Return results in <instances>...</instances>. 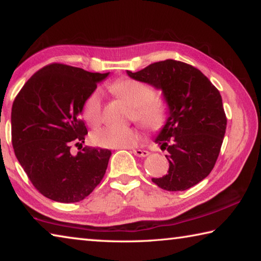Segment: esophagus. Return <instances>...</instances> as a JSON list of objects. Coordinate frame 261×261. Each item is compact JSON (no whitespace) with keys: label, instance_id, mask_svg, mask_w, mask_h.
Masks as SVG:
<instances>
[{"label":"esophagus","instance_id":"esophagus-1","mask_svg":"<svg viewBox=\"0 0 261 261\" xmlns=\"http://www.w3.org/2000/svg\"><path fill=\"white\" fill-rule=\"evenodd\" d=\"M132 153L139 158H145V156L149 155V152L145 151V149H132Z\"/></svg>","mask_w":261,"mask_h":261}]
</instances>
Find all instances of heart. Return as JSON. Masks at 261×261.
<instances>
[{"label": "heart", "instance_id": "obj_1", "mask_svg": "<svg viewBox=\"0 0 261 261\" xmlns=\"http://www.w3.org/2000/svg\"><path fill=\"white\" fill-rule=\"evenodd\" d=\"M110 91L131 107V117L147 129L156 130L167 120V105L158 98L153 87L136 79H118L110 85ZM102 102L99 91L87 96L83 107V118L92 127L101 123ZM141 132L134 126L129 127H102L95 130L91 139L96 146L105 148H129L136 146L141 140Z\"/></svg>", "mask_w": 261, "mask_h": 261}]
</instances>
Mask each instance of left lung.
Wrapping results in <instances>:
<instances>
[{"label":"left lung","mask_w":261,"mask_h":261,"mask_svg":"<svg viewBox=\"0 0 261 261\" xmlns=\"http://www.w3.org/2000/svg\"><path fill=\"white\" fill-rule=\"evenodd\" d=\"M126 73L162 91L169 115L155 143L167 148V175L152 178L167 191H184L210 175L226 134L222 98L200 70L184 62L160 61Z\"/></svg>","instance_id":"1"}]
</instances>
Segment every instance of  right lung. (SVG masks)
<instances>
[{"instance_id":"1","label":"right lung","mask_w":261,"mask_h":261,"mask_svg":"<svg viewBox=\"0 0 261 261\" xmlns=\"http://www.w3.org/2000/svg\"><path fill=\"white\" fill-rule=\"evenodd\" d=\"M109 72H88L53 63L31 77L11 109V140L17 160L34 188L59 202L81 201L96 188L112 152L84 147L87 129L79 115L87 96Z\"/></svg>"}]
</instances>
